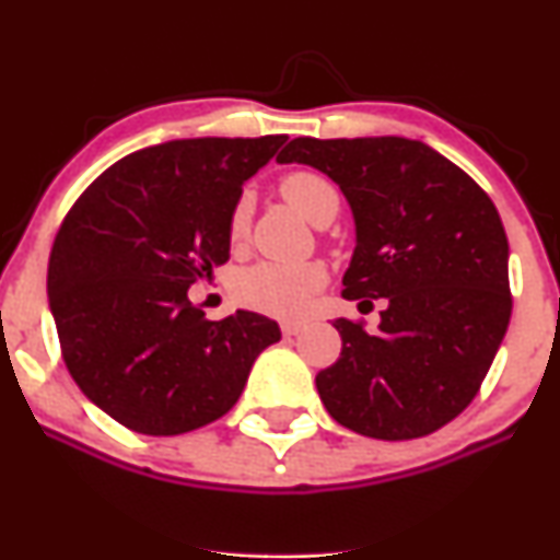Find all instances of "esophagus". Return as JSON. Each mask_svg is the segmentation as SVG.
<instances>
[{
    "label": "esophagus",
    "mask_w": 560,
    "mask_h": 560,
    "mask_svg": "<svg viewBox=\"0 0 560 560\" xmlns=\"http://www.w3.org/2000/svg\"><path fill=\"white\" fill-rule=\"evenodd\" d=\"M302 329H305V324H300V320H284V324H281L284 337H298Z\"/></svg>",
    "instance_id": "obj_1"
}]
</instances>
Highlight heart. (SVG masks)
<instances>
[{"label":"heart","mask_w":560,"mask_h":560,"mask_svg":"<svg viewBox=\"0 0 560 560\" xmlns=\"http://www.w3.org/2000/svg\"><path fill=\"white\" fill-rule=\"evenodd\" d=\"M281 197L292 210L311 221L313 226H326L339 210V191L316 171H292L281 178ZM249 231V197L242 195L229 213V242L240 247ZM326 284L324 268L316 262L305 266H281V262H255L236 276L234 292L242 305L268 316H298L307 307L313 294Z\"/></svg>","instance_id":"1"}]
</instances>
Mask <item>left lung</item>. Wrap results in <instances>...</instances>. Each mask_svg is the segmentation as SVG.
<instances>
[{
    "mask_svg": "<svg viewBox=\"0 0 560 560\" xmlns=\"http://www.w3.org/2000/svg\"><path fill=\"white\" fill-rule=\"evenodd\" d=\"M339 184L355 218L345 298H384L376 334L337 318L342 352L316 376L337 423L416 440L477 397L511 320L508 240L487 191L402 137L292 139L276 158Z\"/></svg>",
    "mask_w": 560,
    "mask_h": 560,
    "instance_id": "1",
    "label": "left lung"
}]
</instances>
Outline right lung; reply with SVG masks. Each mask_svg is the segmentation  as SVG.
I'll list each match as a JSON object with an SVG mask.
<instances>
[{
	"mask_svg": "<svg viewBox=\"0 0 560 560\" xmlns=\"http://www.w3.org/2000/svg\"><path fill=\"white\" fill-rule=\"evenodd\" d=\"M287 137L176 139L110 165L68 210L47 292L62 361L126 429L191 432L240 400L279 324L249 311L208 320L186 298L229 260L242 184Z\"/></svg>",
	"mask_w": 560,
	"mask_h": 560,
	"instance_id": "1",
	"label": "right lung"
}]
</instances>
